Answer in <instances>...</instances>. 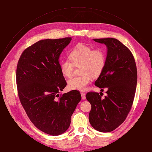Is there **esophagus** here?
<instances>
[{
  "label": "esophagus",
  "instance_id": "esophagus-1",
  "mask_svg": "<svg viewBox=\"0 0 152 152\" xmlns=\"http://www.w3.org/2000/svg\"><path fill=\"white\" fill-rule=\"evenodd\" d=\"M81 96H82V99H86V94L84 93H81Z\"/></svg>",
  "mask_w": 152,
  "mask_h": 152
}]
</instances>
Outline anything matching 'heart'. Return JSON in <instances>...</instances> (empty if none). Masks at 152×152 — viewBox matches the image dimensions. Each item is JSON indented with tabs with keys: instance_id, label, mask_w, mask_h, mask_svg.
<instances>
[{
	"instance_id": "1",
	"label": "heart",
	"mask_w": 152,
	"mask_h": 152,
	"mask_svg": "<svg viewBox=\"0 0 152 152\" xmlns=\"http://www.w3.org/2000/svg\"><path fill=\"white\" fill-rule=\"evenodd\" d=\"M70 59H63L60 63V70L63 76L71 77L75 65L80 67L82 75L72 78L68 81V88L72 90L85 91L91 77H98L103 72L107 61V56L103 49H94L89 45L78 44L70 53Z\"/></svg>"
}]
</instances>
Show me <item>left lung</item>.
<instances>
[{
    "label": "left lung",
    "instance_id": "8db88e82",
    "mask_svg": "<svg viewBox=\"0 0 152 152\" xmlns=\"http://www.w3.org/2000/svg\"><path fill=\"white\" fill-rule=\"evenodd\" d=\"M93 40L104 44L107 48L105 67L94 83L101 91L107 89V95L102 98L98 93L86 94L91 104L89 121L94 129L109 132L122 124L130 112L137 84L136 65L130 50L118 40Z\"/></svg>",
    "mask_w": 152,
    "mask_h": 152
}]
</instances>
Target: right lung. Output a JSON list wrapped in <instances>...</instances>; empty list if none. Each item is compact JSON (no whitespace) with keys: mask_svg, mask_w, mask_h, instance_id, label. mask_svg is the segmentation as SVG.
Segmentation results:
<instances>
[{"mask_svg":"<svg viewBox=\"0 0 152 152\" xmlns=\"http://www.w3.org/2000/svg\"><path fill=\"white\" fill-rule=\"evenodd\" d=\"M72 38L44 39L26 49L16 69L19 98L31 122L52 136L65 132L81 100L79 91L59 95L66 86L59 58Z\"/></svg>","mask_w":152,"mask_h":152,"instance_id":"1","label":"right lung"}]
</instances>
